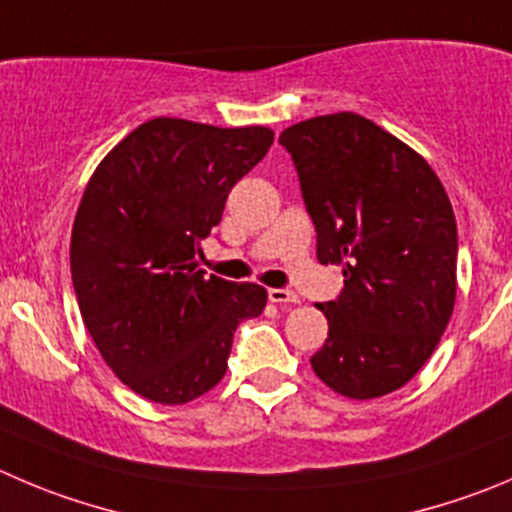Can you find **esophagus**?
Wrapping results in <instances>:
<instances>
[{
    "mask_svg": "<svg viewBox=\"0 0 512 512\" xmlns=\"http://www.w3.org/2000/svg\"><path fill=\"white\" fill-rule=\"evenodd\" d=\"M269 299L274 304H299V294L291 289H269Z\"/></svg>",
    "mask_w": 512,
    "mask_h": 512,
    "instance_id": "1",
    "label": "esophagus"
}]
</instances>
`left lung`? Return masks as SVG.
I'll return each mask as SVG.
<instances>
[{"mask_svg": "<svg viewBox=\"0 0 512 512\" xmlns=\"http://www.w3.org/2000/svg\"><path fill=\"white\" fill-rule=\"evenodd\" d=\"M316 228V259L342 266L316 377L349 399L405 387L432 357L457 294V223L420 153L357 113L279 135Z\"/></svg>", "mask_w": 512, "mask_h": 512, "instance_id": "left-lung-1", "label": "left lung"}]
</instances>
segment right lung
Returning <instances> with one entry per match:
<instances>
[{
	"label": "right lung",
	"instance_id": "right-lung-1",
	"mask_svg": "<svg viewBox=\"0 0 512 512\" xmlns=\"http://www.w3.org/2000/svg\"><path fill=\"white\" fill-rule=\"evenodd\" d=\"M274 130L153 118L102 158L82 193L70 269L82 321L115 377L158 405H186L228 369L233 332L266 289L196 269L238 180Z\"/></svg>",
	"mask_w": 512,
	"mask_h": 512
}]
</instances>
